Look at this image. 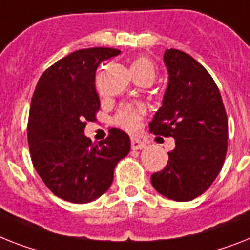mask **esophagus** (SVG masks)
<instances>
[{
  "label": "esophagus",
  "mask_w": 250,
  "mask_h": 250,
  "mask_svg": "<svg viewBox=\"0 0 250 250\" xmlns=\"http://www.w3.org/2000/svg\"><path fill=\"white\" fill-rule=\"evenodd\" d=\"M131 147L132 150H141L145 147V144L144 141H141L140 139H136V137H132L131 139Z\"/></svg>",
  "instance_id": "obj_1"
}]
</instances>
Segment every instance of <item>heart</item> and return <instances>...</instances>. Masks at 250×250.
Returning a JSON list of instances; mask_svg holds the SVG:
<instances>
[{
    "label": "heart",
    "instance_id": "obj_1",
    "mask_svg": "<svg viewBox=\"0 0 250 250\" xmlns=\"http://www.w3.org/2000/svg\"><path fill=\"white\" fill-rule=\"evenodd\" d=\"M131 72L133 76H139V74L150 76L154 81L155 74H157V69H155L153 62H150L147 58H137L132 62ZM143 113L144 107L141 105H137V106H131V105L125 106L118 113L117 122L123 128L128 129V131H135L139 127L140 119H141Z\"/></svg>",
    "mask_w": 250,
    "mask_h": 250
}]
</instances>
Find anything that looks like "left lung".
<instances>
[{"label":"left lung","mask_w":250,"mask_h":250,"mask_svg":"<svg viewBox=\"0 0 250 250\" xmlns=\"http://www.w3.org/2000/svg\"><path fill=\"white\" fill-rule=\"evenodd\" d=\"M163 60L168 84L149 125L155 135L173 137L174 149L151 185L166 198L188 202L209 188L224 166L227 115L218 87L195 59L171 48Z\"/></svg>","instance_id":"1"}]
</instances>
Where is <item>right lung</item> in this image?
Listing matches in <instances>:
<instances>
[{
  "label": "right lung",
  "instance_id": "obj_1",
  "mask_svg": "<svg viewBox=\"0 0 250 250\" xmlns=\"http://www.w3.org/2000/svg\"><path fill=\"white\" fill-rule=\"evenodd\" d=\"M119 54L107 47L72 52L50 66L34 90L28 121L30 157L44 185L66 202L90 203L107 191L115 166L131 149L121 129L111 128L100 143L84 135L86 122L95 121L100 109L97 66Z\"/></svg>",
  "mask_w": 250,
  "mask_h": 250
}]
</instances>
